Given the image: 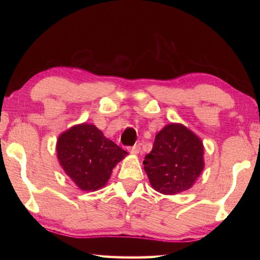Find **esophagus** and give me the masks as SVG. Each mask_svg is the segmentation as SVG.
<instances>
[{"label": "esophagus", "mask_w": 260, "mask_h": 260, "mask_svg": "<svg viewBox=\"0 0 260 260\" xmlns=\"http://www.w3.org/2000/svg\"><path fill=\"white\" fill-rule=\"evenodd\" d=\"M128 150L131 151V153H133V155H138V153L140 152V146L139 144H135V146H133V147H129Z\"/></svg>", "instance_id": "esophagus-1"}]
</instances>
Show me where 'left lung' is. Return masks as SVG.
<instances>
[{
  "label": "left lung",
  "mask_w": 260,
  "mask_h": 260,
  "mask_svg": "<svg viewBox=\"0 0 260 260\" xmlns=\"http://www.w3.org/2000/svg\"><path fill=\"white\" fill-rule=\"evenodd\" d=\"M203 143L187 127L165 126L156 135L152 150L144 157V171L152 188L174 195L190 188L204 169Z\"/></svg>",
  "instance_id": "1"
}]
</instances>
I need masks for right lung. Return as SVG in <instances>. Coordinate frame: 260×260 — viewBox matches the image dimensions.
Returning <instances> with one entry per match:
<instances>
[{
    "label": "right lung",
    "instance_id": "add662e5",
    "mask_svg": "<svg viewBox=\"0 0 260 260\" xmlns=\"http://www.w3.org/2000/svg\"><path fill=\"white\" fill-rule=\"evenodd\" d=\"M56 148L65 173L85 191H95L105 186L113 167L127 155L98 127L88 124L64 132Z\"/></svg>",
    "mask_w": 260,
    "mask_h": 260
}]
</instances>
